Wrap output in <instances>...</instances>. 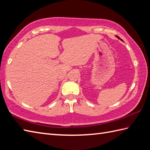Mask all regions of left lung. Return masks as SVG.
<instances>
[{
  "instance_id": "obj_1",
  "label": "left lung",
  "mask_w": 150,
  "mask_h": 150,
  "mask_svg": "<svg viewBox=\"0 0 150 150\" xmlns=\"http://www.w3.org/2000/svg\"><path fill=\"white\" fill-rule=\"evenodd\" d=\"M116 38H118V39H120V40H121V41H123V40H122V39H120V38H119V37H118V36H116Z\"/></svg>"
}]
</instances>
